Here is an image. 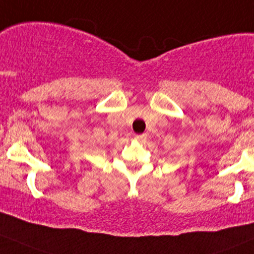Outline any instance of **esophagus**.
Here are the masks:
<instances>
[{
    "label": "esophagus",
    "instance_id": "esophagus-1",
    "mask_svg": "<svg viewBox=\"0 0 254 254\" xmlns=\"http://www.w3.org/2000/svg\"><path fill=\"white\" fill-rule=\"evenodd\" d=\"M147 134L146 133H142V134H136V138L137 139H146Z\"/></svg>",
    "mask_w": 254,
    "mask_h": 254
}]
</instances>
